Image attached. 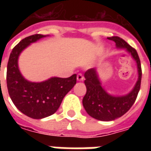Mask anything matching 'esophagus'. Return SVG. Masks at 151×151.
<instances>
[{"mask_svg": "<svg viewBox=\"0 0 151 151\" xmlns=\"http://www.w3.org/2000/svg\"><path fill=\"white\" fill-rule=\"evenodd\" d=\"M77 80L79 81V82L84 80V77H83V75H82V73H78V76H77Z\"/></svg>", "mask_w": 151, "mask_h": 151, "instance_id": "obj_1", "label": "esophagus"}]
</instances>
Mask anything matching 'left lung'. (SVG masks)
<instances>
[{
	"mask_svg": "<svg viewBox=\"0 0 151 151\" xmlns=\"http://www.w3.org/2000/svg\"><path fill=\"white\" fill-rule=\"evenodd\" d=\"M108 39L116 43L118 49H124L128 52L136 61L138 78L133 90L129 94L117 96L108 94L102 86L96 69L92 68L85 73L86 80L84 82L86 86V93L82 99V104L89 116L102 121L116 120L129 110L136 100L142 80L141 62L136 50L118 36L108 37Z\"/></svg>",
	"mask_w": 151,
	"mask_h": 151,
	"instance_id": "obj_1",
	"label": "left lung"
}]
</instances>
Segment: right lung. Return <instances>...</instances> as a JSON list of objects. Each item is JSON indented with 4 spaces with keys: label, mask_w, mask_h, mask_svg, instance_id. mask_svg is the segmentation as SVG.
Masks as SVG:
<instances>
[{
    "label": "right lung",
    "mask_w": 151,
    "mask_h": 151,
    "mask_svg": "<svg viewBox=\"0 0 151 151\" xmlns=\"http://www.w3.org/2000/svg\"><path fill=\"white\" fill-rule=\"evenodd\" d=\"M46 36L36 34L21 40L12 50L7 65L6 82L10 99L19 111L33 119L55 113L77 82V74L67 78L52 77L40 82H30L22 75L18 63L21 52L31 43Z\"/></svg>",
    "instance_id": "obj_1"
}]
</instances>
